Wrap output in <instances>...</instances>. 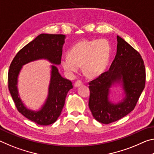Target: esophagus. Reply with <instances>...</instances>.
Returning a JSON list of instances; mask_svg holds the SVG:
<instances>
[{
  "mask_svg": "<svg viewBox=\"0 0 154 154\" xmlns=\"http://www.w3.org/2000/svg\"><path fill=\"white\" fill-rule=\"evenodd\" d=\"M82 84H83L82 82H81V81L78 80V81H77L75 83V88H77V87L80 86V85H82Z\"/></svg>",
  "mask_w": 154,
  "mask_h": 154,
  "instance_id": "esophagus-1",
  "label": "esophagus"
}]
</instances>
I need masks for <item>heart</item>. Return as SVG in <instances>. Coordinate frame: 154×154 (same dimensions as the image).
I'll use <instances>...</instances> for the list:
<instances>
[{"label":"heart","mask_w":154,"mask_h":154,"mask_svg":"<svg viewBox=\"0 0 154 154\" xmlns=\"http://www.w3.org/2000/svg\"><path fill=\"white\" fill-rule=\"evenodd\" d=\"M111 45L105 38L83 41L77 43L69 51V56L60 60V65L69 77H73L82 65L88 77L98 76L105 71L110 58Z\"/></svg>","instance_id":"b5f03b06"}]
</instances>
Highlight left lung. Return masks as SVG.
I'll list each match as a JSON object with an SVG mask.
<instances>
[{
	"label": "left lung",
	"instance_id": "left-lung-1",
	"mask_svg": "<svg viewBox=\"0 0 154 154\" xmlns=\"http://www.w3.org/2000/svg\"><path fill=\"white\" fill-rule=\"evenodd\" d=\"M117 53L110 68L89 83V108L98 122L108 124L130 113L136 106L145 85V69L140 54L117 36ZM122 85L125 96L118 103L109 100L110 88Z\"/></svg>",
	"mask_w": 154,
	"mask_h": 154
}]
</instances>
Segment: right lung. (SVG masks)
Here are the masks:
<instances>
[{"label":"right lung","mask_w":154,"mask_h":154,"mask_svg":"<svg viewBox=\"0 0 154 154\" xmlns=\"http://www.w3.org/2000/svg\"><path fill=\"white\" fill-rule=\"evenodd\" d=\"M65 38L64 35L41 34L18 51L9 66L8 86L15 105L20 113L38 125L48 126L58 119L67 93L72 88V82L61 76L56 65H52L48 98L40 110L32 111L24 106L19 97L18 76L24 65L37 59H45L56 65L60 64Z\"/></svg>","instance_id":"right-lung-1"}]
</instances>
